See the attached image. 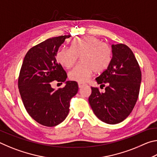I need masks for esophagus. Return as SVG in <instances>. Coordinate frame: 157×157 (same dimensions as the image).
I'll list each match as a JSON object with an SVG mask.
<instances>
[{
    "mask_svg": "<svg viewBox=\"0 0 157 157\" xmlns=\"http://www.w3.org/2000/svg\"><path fill=\"white\" fill-rule=\"evenodd\" d=\"M85 86V84L84 83H82V82H78V86L79 88H82V87H83Z\"/></svg>",
    "mask_w": 157,
    "mask_h": 157,
    "instance_id": "esophagus-1",
    "label": "esophagus"
}]
</instances>
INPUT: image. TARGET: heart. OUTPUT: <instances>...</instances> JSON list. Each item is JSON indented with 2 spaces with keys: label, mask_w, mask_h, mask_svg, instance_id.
<instances>
[{
  "label": "heart",
  "mask_w": 157,
  "mask_h": 157,
  "mask_svg": "<svg viewBox=\"0 0 157 157\" xmlns=\"http://www.w3.org/2000/svg\"><path fill=\"white\" fill-rule=\"evenodd\" d=\"M80 56L82 62L68 73L73 81L85 82L95 71L101 72L108 67L111 59V50L100 39L94 36L76 37L71 47H63L57 52V59L61 65L70 68Z\"/></svg>",
  "instance_id": "obj_1"
}]
</instances>
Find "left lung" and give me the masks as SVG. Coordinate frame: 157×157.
<instances>
[{"instance_id": "left-lung-1", "label": "left lung", "mask_w": 157, "mask_h": 157, "mask_svg": "<svg viewBox=\"0 0 157 157\" xmlns=\"http://www.w3.org/2000/svg\"><path fill=\"white\" fill-rule=\"evenodd\" d=\"M111 53L108 67L95 78L98 84H107L105 92L91 87L89 102L100 121L113 124L123 121L136 105L141 72L134 53L126 45H111Z\"/></svg>"}]
</instances>
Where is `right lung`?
Returning <instances> with one entry per match:
<instances>
[{"label":"right lung","instance_id":"add662e5","mask_svg":"<svg viewBox=\"0 0 157 157\" xmlns=\"http://www.w3.org/2000/svg\"><path fill=\"white\" fill-rule=\"evenodd\" d=\"M70 35L48 39L28 50L21 66L18 89L26 111L39 124L56 126L65 120L70 100L78 91L75 81H66V73L57 62L59 47ZM52 81L64 82L65 86L55 90Z\"/></svg>","mask_w":157,"mask_h":157}]
</instances>
